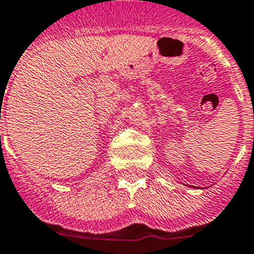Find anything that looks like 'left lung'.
Segmentation results:
<instances>
[{
  "label": "left lung",
  "instance_id": "obj_1",
  "mask_svg": "<svg viewBox=\"0 0 254 254\" xmlns=\"http://www.w3.org/2000/svg\"><path fill=\"white\" fill-rule=\"evenodd\" d=\"M191 188H194V187H191Z\"/></svg>",
  "mask_w": 254,
  "mask_h": 254
}]
</instances>
